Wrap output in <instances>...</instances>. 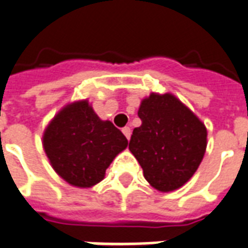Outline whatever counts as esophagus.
I'll return each instance as SVG.
<instances>
[{"mask_svg": "<svg viewBox=\"0 0 248 248\" xmlns=\"http://www.w3.org/2000/svg\"><path fill=\"white\" fill-rule=\"evenodd\" d=\"M122 133H124V137H126L127 140H130V137H131V129H130V127H127V126L124 127V129H122Z\"/></svg>", "mask_w": 248, "mask_h": 248, "instance_id": "obj_1", "label": "esophagus"}]
</instances>
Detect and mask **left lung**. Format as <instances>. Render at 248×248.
I'll return each mask as SVG.
<instances>
[{"label":"left lung","instance_id":"8db88e82","mask_svg":"<svg viewBox=\"0 0 248 248\" xmlns=\"http://www.w3.org/2000/svg\"><path fill=\"white\" fill-rule=\"evenodd\" d=\"M129 150L155 190L170 192L188 182L207 147V129L174 94L151 93L138 108Z\"/></svg>","mask_w":248,"mask_h":248}]
</instances>
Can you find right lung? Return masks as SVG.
<instances>
[{
	"label": "right lung",
	"instance_id": "right-lung-1",
	"mask_svg": "<svg viewBox=\"0 0 248 248\" xmlns=\"http://www.w3.org/2000/svg\"><path fill=\"white\" fill-rule=\"evenodd\" d=\"M44 150L53 170L69 185L95 186L129 142L110 121H102L87 99L67 103L46 126Z\"/></svg>",
	"mask_w": 248,
	"mask_h": 248
}]
</instances>
